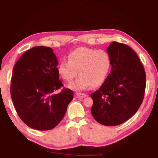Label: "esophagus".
Here are the masks:
<instances>
[{"label":"esophagus","mask_w":158,"mask_h":158,"mask_svg":"<svg viewBox=\"0 0 158 158\" xmlns=\"http://www.w3.org/2000/svg\"><path fill=\"white\" fill-rule=\"evenodd\" d=\"M76 95L78 98H83L86 97V94H84V93H76Z\"/></svg>","instance_id":"34e87169"}]
</instances>
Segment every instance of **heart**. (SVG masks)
<instances>
[{"mask_svg": "<svg viewBox=\"0 0 158 158\" xmlns=\"http://www.w3.org/2000/svg\"><path fill=\"white\" fill-rule=\"evenodd\" d=\"M68 60L59 63L58 73L68 82L73 81L79 73V78L68 85L76 90H85L91 85L100 86L107 77L111 66V56L105 50L84 47L72 51Z\"/></svg>", "mask_w": 158, "mask_h": 158, "instance_id": "obj_1", "label": "heart"}]
</instances>
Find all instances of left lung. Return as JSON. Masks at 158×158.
Returning <instances> with one entry per match:
<instances>
[{
	"mask_svg": "<svg viewBox=\"0 0 158 158\" xmlns=\"http://www.w3.org/2000/svg\"><path fill=\"white\" fill-rule=\"evenodd\" d=\"M111 58L110 73L100 89L90 94L93 116L99 123L115 126L130 119L139 108L146 89V73L136 52L112 42L106 49Z\"/></svg>",
	"mask_w": 158,
	"mask_h": 158,
	"instance_id": "8db88e82",
	"label": "left lung"
}]
</instances>
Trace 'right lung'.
<instances>
[{
    "label": "right lung",
    "mask_w": 158,
    "mask_h": 158,
    "mask_svg": "<svg viewBox=\"0 0 158 158\" xmlns=\"http://www.w3.org/2000/svg\"><path fill=\"white\" fill-rule=\"evenodd\" d=\"M56 56L47 47H34L13 68L10 93L19 116L28 127L49 130L59 123L74 93L59 80Z\"/></svg>",
    "instance_id": "obj_1"
}]
</instances>
